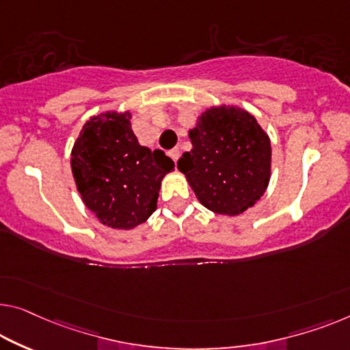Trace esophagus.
Here are the masks:
<instances>
[{
  "label": "esophagus",
  "instance_id": "esophagus-1",
  "mask_svg": "<svg viewBox=\"0 0 350 350\" xmlns=\"http://www.w3.org/2000/svg\"><path fill=\"white\" fill-rule=\"evenodd\" d=\"M168 155L171 159H173L174 161H177V159H179V155H180V150L177 149V148H174V149H171V150H168Z\"/></svg>",
  "mask_w": 350,
  "mask_h": 350
}]
</instances>
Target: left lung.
Instances as JSON below:
<instances>
[{
  "instance_id": "1",
  "label": "left lung",
  "mask_w": 350,
  "mask_h": 350,
  "mask_svg": "<svg viewBox=\"0 0 350 350\" xmlns=\"http://www.w3.org/2000/svg\"><path fill=\"white\" fill-rule=\"evenodd\" d=\"M191 150L177 168L208 211L236 217L253 207L270 180L272 148L256 118L237 107H212L189 132Z\"/></svg>"
}]
</instances>
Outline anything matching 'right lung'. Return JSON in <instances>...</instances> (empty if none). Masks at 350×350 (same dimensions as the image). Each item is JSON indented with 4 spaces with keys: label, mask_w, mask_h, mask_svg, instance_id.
I'll return each mask as SVG.
<instances>
[{
    "label": "right lung",
    "mask_w": 350,
    "mask_h": 350,
    "mask_svg": "<svg viewBox=\"0 0 350 350\" xmlns=\"http://www.w3.org/2000/svg\"><path fill=\"white\" fill-rule=\"evenodd\" d=\"M130 119V111L92 116L72 148V174L83 202L114 229L148 220L157 207L161 179L174 170L163 150L138 143Z\"/></svg>",
    "instance_id": "obj_1"
}]
</instances>
